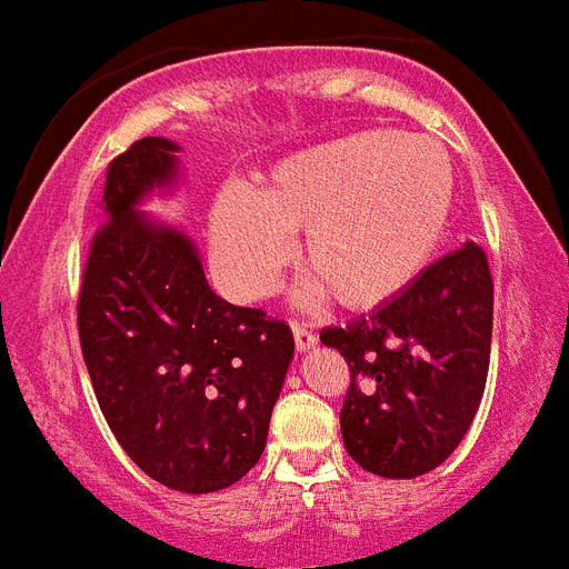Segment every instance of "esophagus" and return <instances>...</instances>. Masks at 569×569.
Listing matches in <instances>:
<instances>
[{
	"instance_id": "esophagus-1",
	"label": "esophagus",
	"mask_w": 569,
	"mask_h": 569,
	"mask_svg": "<svg viewBox=\"0 0 569 569\" xmlns=\"http://www.w3.org/2000/svg\"><path fill=\"white\" fill-rule=\"evenodd\" d=\"M293 339L299 350H310L316 345V333L305 325V321H293Z\"/></svg>"
}]
</instances>
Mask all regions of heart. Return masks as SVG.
<instances>
[{"label": "heart", "mask_w": 569, "mask_h": 569, "mask_svg": "<svg viewBox=\"0 0 569 569\" xmlns=\"http://www.w3.org/2000/svg\"><path fill=\"white\" fill-rule=\"evenodd\" d=\"M456 170L445 144L401 130H361L299 150L224 193L213 250L241 299L268 293L301 236V270L341 308H373L419 276L439 248Z\"/></svg>", "instance_id": "b5f03b06"}]
</instances>
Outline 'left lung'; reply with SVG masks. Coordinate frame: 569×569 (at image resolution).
<instances>
[{
  "instance_id": "1",
  "label": "left lung",
  "mask_w": 569,
  "mask_h": 569,
  "mask_svg": "<svg viewBox=\"0 0 569 569\" xmlns=\"http://www.w3.org/2000/svg\"><path fill=\"white\" fill-rule=\"evenodd\" d=\"M492 336L487 253L467 241L396 299L321 341L350 367L341 439L367 472L416 479L465 439L485 396Z\"/></svg>"
}]
</instances>
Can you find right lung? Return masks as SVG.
Segmentation results:
<instances>
[{
  "instance_id": "obj_1",
  "label": "right lung",
  "mask_w": 569,
  "mask_h": 569,
  "mask_svg": "<svg viewBox=\"0 0 569 569\" xmlns=\"http://www.w3.org/2000/svg\"><path fill=\"white\" fill-rule=\"evenodd\" d=\"M176 150L144 136L110 159L77 325L124 453L170 490L213 492L261 459L293 333L261 308L216 296L193 244L136 213L150 188L176 176Z\"/></svg>"
}]
</instances>
